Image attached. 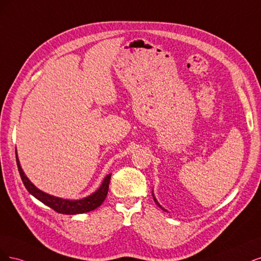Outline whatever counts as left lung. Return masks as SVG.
Listing matches in <instances>:
<instances>
[{
	"mask_svg": "<svg viewBox=\"0 0 261 261\" xmlns=\"http://www.w3.org/2000/svg\"><path fill=\"white\" fill-rule=\"evenodd\" d=\"M153 197H154V195H153ZM154 200H155V201H156V204H157V205H158V206H159V207H162V206H161V205H159V204H158V203H157V200H156V198H155V197H154ZM162 208H163V207H162ZM163 209H164V208H163Z\"/></svg>",
	"mask_w": 261,
	"mask_h": 261,
	"instance_id": "8db88e82",
	"label": "left lung"
}]
</instances>
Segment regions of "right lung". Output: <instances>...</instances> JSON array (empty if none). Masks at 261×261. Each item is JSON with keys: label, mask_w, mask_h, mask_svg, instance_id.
I'll return each instance as SVG.
<instances>
[{"label": "right lung", "mask_w": 261, "mask_h": 261, "mask_svg": "<svg viewBox=\"0 0 261 261\" xmlns=\"http://www.w3.org/2000/svg\"><path fill=\"white\" fill-rule=\"evenodd\" d=\"M16 163H17L20 178L22 180L23 186L26 187L27 191L36 198H38L40 201H42V203L45 204L48 207H51L58 214L77 215V214H85V213L91 212V210H94L102 205L103 201L105 200V198L107 196L109 182H111V174H108L106 176L102 183V186H100V188L94 193V194H92L91 196H88V197L80 199V200H68V199H63V198L51 196V195L45 194V193L38 190L28 180L27 176L24 175L22 169L20 168L17 156H16Z\"/></svg>", "instance_id": "add662e5"}]
</instances>
